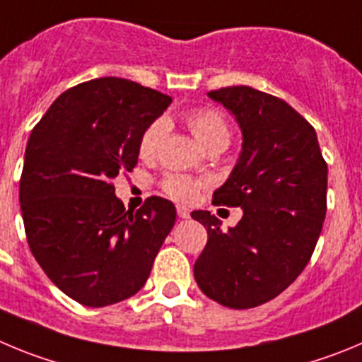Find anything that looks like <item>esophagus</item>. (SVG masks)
Returning a JSON list of instances; mask_svg holds the SVG:
<instances>
[{
    "label": "esophagus",
    "instance_id": "1",
    "mask_svg": "<svg viewBox=\"0 0 362 362\" xmlns=\"http://www.w3.org/2000/svg\"><path fill=\"white\" fill-rule=\"evenodd\" d=\"M177 213H178V218H182V220L189 218V209L187 207H184V205H178Z\"/></svg>",
    "mask_w": 362,
    "mask_h": 362
}]
</instances>
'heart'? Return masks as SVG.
<instances>
[{
    "label": "heart",
    "instance_id": "heart-1",
    "mask_svg": "<svg viewBox=\"0 0 362 362\" xmlns=\"http://www.w3.org/2000/svg\"><path fill=\"white\" fill-rule=\"evenodd\" d=\"M185 124L205 149L213 148V146H226L227 148V144H229L230 128L227 124L226 117L221 115L218 110H194V112L185 115ZM162 135H164V122L162 120H155L146 128V132L141 136V144H139L141 157L149 158L157 153ZM162 187H164L165 193L171 194L177 200L189 202L197 197L198 182L187 177H180V175H171L162 182Z\"/></svg>",
    "mask_w": 362,
    "mask_h": 362
}]
</instances>
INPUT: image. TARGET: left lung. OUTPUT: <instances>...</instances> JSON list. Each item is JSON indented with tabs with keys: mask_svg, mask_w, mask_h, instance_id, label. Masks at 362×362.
I'll use <instances>...</instances> for the list:
<instances>
[{
	"mask_svg": "<svg viewBox=\"0 0 362 362\" xmlns=\"http://www.w3.org/2000/svg\"><path fill=\"white\" fill-rule=\"evenodd\" d=\"M207 97L242 129L240 157L213 202L240 207L243 216L221 233L209 211L191 213L207 229L194 279L223 307H259L281 294L314 252L327 214L328 168L315 129L285 100L250 86Z\"/></svg>",
	"mask_w": 362,
	"mask_h": 362,
	"instance_id": "1",
	"label": "left lung"
}]
</instances>
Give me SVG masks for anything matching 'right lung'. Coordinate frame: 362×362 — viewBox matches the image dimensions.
Segmentation results:
<instances>
[{"instance_id":"right-lung-1","label":"right lung","mask_w":362,"mask_h":362,"mask_svg":"<svg viewBox=\"0 0 362 362\" xmlns=\"http://www.w3.org/2000/svg\"><path fill=\"white\" fill-rule=\"evenodd\" d=\"M171 97L119 77L77 84L54 100L28 136L19 204L34 258L57 288L108 307L144 286L177 220L151 197L126 211L112 180L139 160L141 136Z\"/></svg>"}]
</instances>
